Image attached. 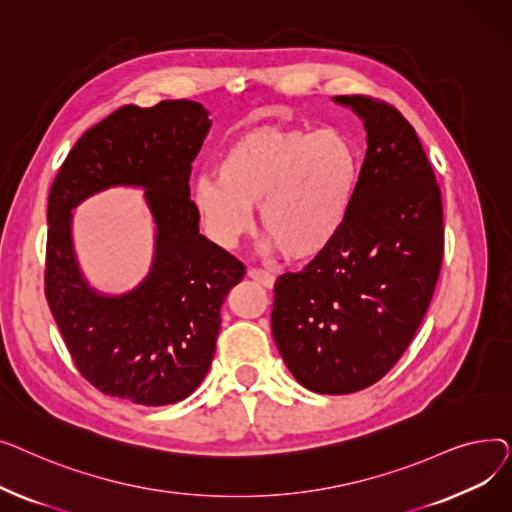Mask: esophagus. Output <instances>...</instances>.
Here are the masks:
<instances>
[{"mask_svg":"<svg viewBox=\"0 0 512 512\" xmlns=\"http://www.w3.org/2000/svg\"><path fill=\"white\" fill-rule=\"evenodd\" d=\"M247 274H249V278H251V280H255L257 284H261V286H265V288H272V286L276 284L274 274L261 270V267H249V272H247Z\"/></svg>","mask_w":512,"mask_h":512,"instance_id":"obj_1","label":"esophagus"}]
</instances>
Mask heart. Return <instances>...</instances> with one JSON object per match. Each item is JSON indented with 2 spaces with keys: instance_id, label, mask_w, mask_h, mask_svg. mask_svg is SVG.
<instances>
[{
  "instance_id": "b5f03b06",
  "label": "heart",
  "mask_w": 512,
  "mask_h": 512,
  "mask_svg": "<svg viewBox=\"0 0 512 512\" xmlns=\"http://www.w3.org/2000/svg\"><path fill=\"white\" fill-rule=\"evenodd\" d=\"M361 178V153L346 132L259 126L222 149L218 174L197 176L193 203L222 247L251 232L259 205L265 245L290 261H311L351 220Z\"/></svg>"
}]
</instances>
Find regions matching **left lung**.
Masks as SVG:
<instances>
[{
	"label": "left lung",
	"instance_id": "8db88e82",
	"mask_svg": "<svg viewBox=\"0 0 512 512\" xmlns=\"http://www.w3.org/2000/svg\"><path fill=\"white\" fill-rule=\"evenodd\" d=\"M334 101L365 122L359 197L332 247L276 280L272 332L299 384L351 394L382 380L415 338L440 278L444 209L417 132L394 105Z\"/></svg>",
	"mask_w": 512,
	"mask_h": 512
}]
</instances>
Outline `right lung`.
<instances>
[{
	"label": "right lung",
	"instance_id": "right-lung-1",
	"mask_svg": "<svg viewBox=\"0 0 512 512\" xmlns=\"http://www.w3.org/2000/svg\"><path fill=\"white\" fill-rule=\"evenodd\" d=\"M209 126L197 101L124 105L76 141L49 191V309L80 375L134 405H172L199 388L220 334V307L247 272L199 234L188 180ZM116 183L148 188L158 224L156 259L137 291L103 298L77 272L69 209Z\"/></svg>",
	"mask_w": 512,
	"mask_h": 512
}]
</instances>
